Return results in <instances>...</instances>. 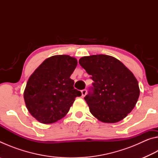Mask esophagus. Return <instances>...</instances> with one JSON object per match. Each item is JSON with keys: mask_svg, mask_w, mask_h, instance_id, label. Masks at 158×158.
Returning a JSON list of instances; mask_svg holds the SVG:
<instances>
[{"mask_svg": "<svg viewBox=\"0 0 158 158\" xmlns=\"http://www.w3.org/2000/svg\"><path fill=\"white\" fill-rule=\"evenodd\" d=\"M81 92V97L82 98L85 97V95H86V93H87V90L85 89H84V90H82Z\"/></svg>", "mask_w": 158, "mask_h": 158, "instance_id": "1", "label": "esophagus"}]
</instances>
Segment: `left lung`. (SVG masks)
Listing matches in <instances>:
<instances>
[{"mask_svg": "<svg viewBox=\"0 0 158 158\" xmlns=\"http://www.w3.org/2000/svg\"><path fill=\"white\" fill-rule=\"evenodd\" d=\"M79 63L93 81L84 98L90 113L99 121L109 123L126 117L135 106L140 93L132 72L107 55L84 56Z\"/></svg>", "mask_w": 158, "mask_h": 158, "instance_id": "left-lung-1", "label": "left lung"}]
</instances>
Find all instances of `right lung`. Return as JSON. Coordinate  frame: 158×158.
I'll use <instances>...</instances> for the list:
<instances>
[{"label":"right lung","instance_id":"right-lung-1","mask_svg":"<svg viewBox=\"0 0 158 158\" xmlns=\"http://www.w3.org/2000/svg\"><path fill=\"white\" fill-rule=\"evenodd\" d=\"M77 65L75 58L53 56L29 77L23 98L28 111L37 121L44 124L58 121L68 114L75 98L81 95L69 78Z\"/></svg>","mask_w":158,"mask_h":158}]
</instances>
